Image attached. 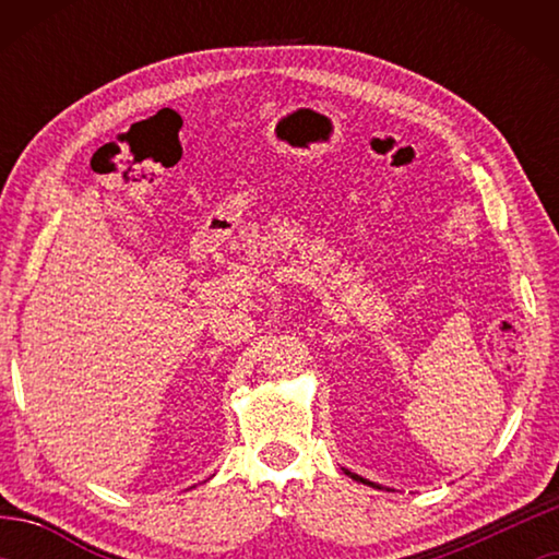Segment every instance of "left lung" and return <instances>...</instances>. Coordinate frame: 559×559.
<instances>
[{
	"instance_id": "obj_1",
	"label": "left lung",
	"mask_w": 559,
	"mask_h": 559,
	"mask_svg": "<svg viewBox=\"0 0 559 559\" xmlns=\"http://www.w3.org/2000/svg\"><path fill=\"white\" fill-rule=\"evenodd\" d=\"M349 473V471H347ZM349 476H353L355 480H359V484H370V480H365V478H359V476H355V473H349ZM372 486V484H370Z\"/></svg>"
}]
</instances>
